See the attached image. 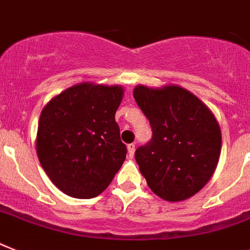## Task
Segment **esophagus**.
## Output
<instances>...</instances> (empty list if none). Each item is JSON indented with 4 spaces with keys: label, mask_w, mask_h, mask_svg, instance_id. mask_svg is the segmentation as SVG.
<instances>
[{
    "label": "esophagus",
    "mask_w": 250,
    "mask_h": 250,
    "mask_svg": "<svg viewBox=\"0 0 250 250\" xmlns=\"http://www.w3.org/2000/svg\"><path fill=\"white\" fill-rule=\"evenodd\" d=\"M127 150H128V156L129 157L135 156V151H136L135 144H129L128 146H127Z\"/></svg>",
    "instance_id": "esophagus-1"
}]
</instances>
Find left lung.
Returning <instances> with one entry per match:
<instances>
[{
  "mask_svg": "<svg viewBox=\"0 0 250 250\" xmlns=\"http://www.w3.org/2000/svg\"><path fill=\"white\" fill-rule=\"evenodd\" d=\"M133 96L150 121L152 137L136 150L150 189L169 202L200 192L215 173L221 131L215 115L190 91L177 85L136 86Z\"/></svg>",
  "mask_w": 250,
  "mask_h": 250,
  "instance_id": "8db88e82",
  "label": "left lung"
}]
</instances>
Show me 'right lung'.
Returning <instances> with one entry per match:
<instances>
[{
	"label": "right lung",
	"instance_id": "obj_1",
	"mask_svg": "<svg viewBox=\"0 0 250 250\" xmlns=\"http://www.w3.org/2000/svg\"><path fill=\"white\" fill-rule=\"evenodd\" d=\"M122 86L83 83L54 96L42 110L37 154L67 196L93 198L110 184L125 159L115 112Z\"/></svg>",
	"mask_w": 250,
	"mask_h": 250
}]
</instances>
